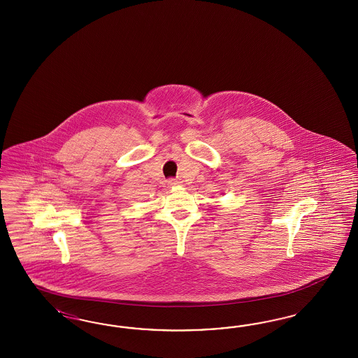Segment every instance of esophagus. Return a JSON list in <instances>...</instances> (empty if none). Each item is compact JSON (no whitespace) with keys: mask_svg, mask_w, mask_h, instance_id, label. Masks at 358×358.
I'll return each instance as SVG.
<instances>
[{"mask_svg":"<svg viewBox=\"0 0 358 358\" xmlns=\"http://www.w3.org/2000/svg\"><path fill=\"white\" fill-rule=\"evenodd\" d=\"M181 184V181L180 180H177V178H171V180H168V185L169 186H177V185Z\"/></svg>","mask_w":358,"mask_h":358,"instance_id":"1","label":"esophagus"}]
</instances>
